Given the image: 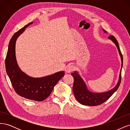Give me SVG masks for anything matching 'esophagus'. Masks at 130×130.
I'll list each match as a JSON object with an SVG mask.
<instances>
[{
    "label": "esophagus",
    "mask_w": 130,
    "mask_h": 130,
    "mask_svg": "<svg viewBox=\"0 0 130 130\" xmlns=\"http://www.w3.org/2000/svg\"><path fill=\"white\" fill-rule=\"evenodd\" d=\"M74 69H75V68L73 65H70L67 67L65 71L66 73H70L71 72H72L73 71H74Z\"/></svg>",
    "instance_id": "obj_1"
}]
</instances>
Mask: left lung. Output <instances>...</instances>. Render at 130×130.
Segmentation results:
<instances>
[{
    "mask_svg": "<svg viewBox=\"0 0 130 130\" xmlns=\"http://www.w3.org/2000/svg\"><path fill=\"white\" fill-rule=\"evenodd\" d=\"M105 32H106L104 30ZM108 38L113 41L116 44V46L118 48L119 53L121 57V68L120 70V73L119 76V79L117 85L111 90L103 93H92L87 89L86 84L84 82L82 78L78 74V72L74 71L72 73L71 75L74 78V84L73 86V91L75 97L78 100V102L81 104L85 105L88 106H97L106 102L107 99H109L112 95L118 90V87L120 84L121 80V69L123 65V58L121 54L119 46L118 41L116 38L113 36H110Z\"/></svg>",
    "mask_w": 130,
    "mask_h": 130,
    "instance_id": "left-lung-1",
    "label": "left lung"
}]
</instances>
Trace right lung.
<instances>
[{
    "instance_id": "right-lung-1",
    "label": "right lung",
    "mask_w": 130,
    "mask_h": 130,
    "mask_svg": "<svg viewBox=\"0 0 130 130\" xmlns=\"http://www.w3.org/2000/svg\"><path fill=\"white\" fill-rule=\"evenodd\" d=\"M32 23H28L11 38L5 59V67L7 74L17 93L28 99L41 102L51 93L54 87L64 77L65 73L61 71L45 77L33 78L28 76L19 69L15 58L16 40L25 28Z\"/></svg>"
}]
</instances>
